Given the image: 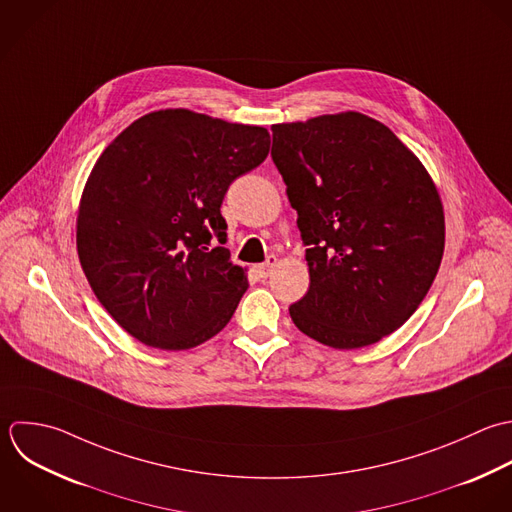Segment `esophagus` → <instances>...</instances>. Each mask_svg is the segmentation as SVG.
<instances>
[{"instance_id": "34e87169", "label": "esophagus", "mask_w": 512, "mask_h": 512, "mask_svg": "<svg viewBox=\"0 0 512 512\" xmlns=\"http://www.w3.org/2000/svg\"><path fill=\"white\" fill-rule=\"evenodd\" d=\"M275 265H277V257H275V255H269L267 261L261 263V265H257L255 269H257V273H259V277H269Z\"/></svg>"}]
</instances>
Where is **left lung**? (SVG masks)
Returning <instances> with one entry per match:
<instances>
[{"mask_svg":"<svg viewBox=\"0 0 512 512\" xmlns=\"http://www.w3.org/2000/svg\"><path fill=\"white\" fill-rule=\"evenodd\" d=\"M271 131L311 277L291 319L333 349L373 345L417 311L437 277L445 251L437 187L415 153L363 113Z\"/></svg>","mask_w":512,"mask_h":512,"instance_id":"left-lung-1","label":"left lung"}]
</instances>
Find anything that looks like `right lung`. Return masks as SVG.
Segmentation results:
<instances>
[{
    "label": "right lung",
    "instance_id": "obj_1",
    "mask_svg": "<svg viewBox=\"0 0 512 512\" xmlns=\"http://www.w3.org/2000/svg\"><path fill=\"white\" fill-rule=\"evenodd\" d=\"M269 145L265 127L161 109L105 147L81 195L77 253L95 297L131 337L183 351L229 323L249 283L223 247L221 203Z\"/></svg>",
    "mask_w": 512,
    "mask_h": 512
}]
</instances>
